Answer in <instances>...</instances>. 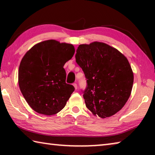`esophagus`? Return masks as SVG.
<instances>
[{
  "instance_id": "obj_1",
  "label": "esophagus",
  "mask_w": 155,
  "mask_h": 155,
  "mask_svg": "<svg viewBox=\"0 0 155 155\" xmlns=\"http://www.w3.org/2000/svg\"><path fill=\"white\" fill-rule=\"evenodd\" d=\"M75 86H76V85H75ZM75 86H74V87H75Z\"/></svg>"
}]
</instances>
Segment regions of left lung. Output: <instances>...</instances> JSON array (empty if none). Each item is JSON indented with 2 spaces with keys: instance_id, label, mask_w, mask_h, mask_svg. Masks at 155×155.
I'll return each mask as SVG.
<instances>
[{
  "instance_id": "obj_1",
  "label": "left lung",
  "mask_w": 155,
  "mask_h": 155,
  "mask_svg": "<svg viewBox=\"0 0 155 155\" xmlns=\"http://www.w3.org/2000/svg\"><path fill=\"white\" fill-rule=\"evenodd\" d=\"M75 52L72 44L51 40L33 46L27 52L18 70V85L31 109L52 115L64 108L74 91L68 82L64 65Z\"/></svg>"
}]
</instances>
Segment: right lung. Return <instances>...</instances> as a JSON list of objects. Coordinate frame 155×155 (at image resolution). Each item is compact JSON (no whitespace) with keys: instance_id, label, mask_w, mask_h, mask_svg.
Wrapping results in <instances>:
<instances>
[{"instance_id":"1","label":"right lung","mask_w":155,"mask_h":155,"mask_svg":"<svg viewBox=\"0 0 155 155\" xmlns=\"http://www.w3.org/2000/svg\"><path fill=\"white\" fill-rule=\"evenodd\" d=\"M75 58L87 80L83 92L87 108L102 118L121 110L134 80L128 59L117 49L97 41L78 46Z\"/></svg>"}]
</instances>
